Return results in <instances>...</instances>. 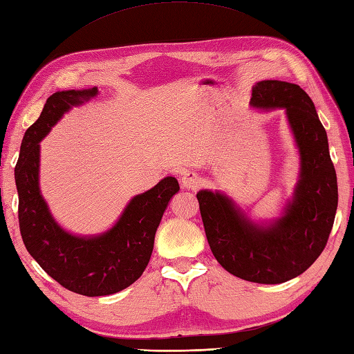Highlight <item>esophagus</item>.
I'll list each match as a JSON object with an SVG mask.
<instances>
[{
    "instance_id": "1",
    "label": "esophagus",
    "mask_w": 354,
    "mask_h": 354,
    "mask_svg": "<svg viewBox=\"0 0 354 354\" xmlns=\"http://www.w3.org/2000/svg\"><path fill=\"white\" fill-rule=\"evenodd\" d=\"M180 182H182V186L186 187V189H197L201 185V178L195 171H185Z\"/></svg>"
}]
</instances>
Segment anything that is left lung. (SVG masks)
I'll return each mask as SVG.
<instances>
[{
    "mask_svg": "<svg viewBox=\"0 0 354 354\" xmlns=\"http://www.w3.org/2000/svg\"><path fill=\"white\" fill-rule=\"evenodd\" d=\"M250 104L285 109L300 153V178L283 215L257 224L223 192L200 191L204 232L225 271L254 283L277 285L300 276L323 253L337 207L336 172L327 133L313 101L300 86L279 80L256 83Z\"/></svg>",
    "mask_w": 354,
    "mask_h": 354,
    "instance_id": "left-lung-1",
    "label": "left lung"
}]
</instances>
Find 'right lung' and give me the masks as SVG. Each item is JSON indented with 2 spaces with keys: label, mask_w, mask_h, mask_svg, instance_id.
I'll list each match as a JSON object with an SVG mask.
<instances>
[{
  "label": "right lung",
  "mask_w": 354,
  "mask_h": 354,
  "mask_svg": "<svg viewBox=\"0 0 354 354\" xmlns=\"http://www.w3.org/2000/svg\"><path fill=\"white\" fill-rule=\"evenodd\" d=\"M97 93V88L53 93L24 135L15 167L24 245L50 277L88 297L116 294L142 276L163 212L180 189L176 177H165L150 191L135 195L112 229L95 236H77L62 229L39 189V142L71 107Z\"/></svg>",
  "instance_id": "right-lung-1"
}]
</instances>
